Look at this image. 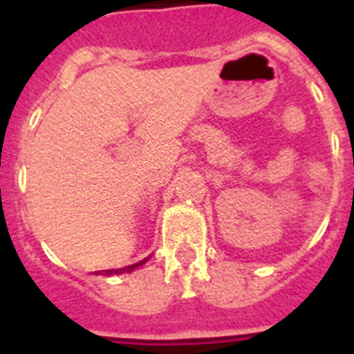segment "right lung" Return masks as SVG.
Listing matches in <instances>:
<instances>
[{"mask_svg": "<svg viewBox=\"0 0 354 354\" xmlns=\"http://www.w3.org/2000/svg\"><path fill=\"white\" fill-rule=\"evenodd\" d=\"M145 261H147V259H145ZM145 261H139V263H136V264H130V266H124V268H118V270H106V272H104V274H106V275H113V274H122V272H132L133 268H138V266H141V264H143ZM99 274H101V272H99Z\"/></svg>", "mask_w": 354, "mask_h": 354, "instance_id": "obj_1", "label": "right lung"}]
</instances>
